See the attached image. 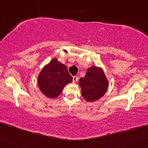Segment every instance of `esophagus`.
<instances>
[{"label": "esophagus", "instance_id": "1", "mask_svg": "<svg viewBox=\"0 0 148 148\" xmlns=\"http://www.w3.org/2000/svg\"><path fill=\"white\" fill-rule=\"evenodd\" d=\"M77 81H78V77L77 76H74L73 77V83H76Z\"/></svg>", "mask_w": 148, "mask_h": 148}]
</instances>
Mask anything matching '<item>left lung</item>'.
<instances>
[{"label": "left lung", "instance_id": "obj_1", "mask_svg": "<svg viewBox=\"0 0 148 148\" xmlns=\"http://www.w3.org/2000/svg\"><path fill=\"white\" fill-rule=\"evenodd\" d=\"M83 99L88 103L103 97L108 87V81L103 69L100 67H88L84 77L79 81Z\"/></svg>", "mask_w": 148, "mask_h": 148}]
</instances>
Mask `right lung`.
Instances as JSON below:
<instances>
[{"instance_id": "obj_1", "label": "right lung", "mask_w": 148, "mask_h": 148, "mask_svg": "<svg viewBox=\"0 0 148 148\" xmlns=\"http://www.w3.org/2000/svg\"><path fill=\"white\" fill-rule=\"evenodd\" d=\"M72 81L73 77L67 67L57 58L45 65L38 77V85L41 92L50 99L58 97L65 86Z\"/></svg>"}]
</instances>
